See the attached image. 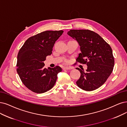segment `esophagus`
<instances>
[{"label":"esophagus","mask_w":127,"mask_h":127,"mask_svg":"<svg viewBox=\"0 0 127 127\" xmlns=\"http://www.w3.org/2000/svg\"><path fill=\"white\" fill-rule=\"evenodd\" d=\"M72 69V67H67V66L64 67L63 68V69H64V70H65V69L67 70V69Z\"/></svg>","instance_id":"obj_1"}]
</instances>
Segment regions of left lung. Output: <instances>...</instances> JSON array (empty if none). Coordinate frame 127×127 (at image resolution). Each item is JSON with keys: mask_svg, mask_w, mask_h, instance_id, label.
I'll use <instances>...</instances> for the list:
<instances>
[{"mask_svg": "<svg viewBox=\"0 0 127 127\" xmlns=\"http://www.w3.org/2000/svg\"><path fill=\"white\" fill-rule=\"evenodd\" d=\"M67 34L76 40L81 53L76 62L86 64V71L77 68L81 76L77 85L86 91H92L104 84L113 71L115 61L110 46L95 32L90 30H71Z\"/></svg>", "mask_w": 127, "mask_h": 127, "instance_id": "8db88e82", "label": "left lung"}]
</instances>
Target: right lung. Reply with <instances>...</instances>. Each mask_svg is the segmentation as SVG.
I'll list each match as a JSON object with an SVG mask.
<instances>
[{"label":"right lung","instance_id":"obj_1","mask_svg":"<svg viewBox=\"0 0 127 127\" xmlns=\"http://www.w3.org/2000/svg\"><path fill=\"white\" fill-rule=\"evenodd\" d=\"M63 30L45 31L27 39L17 56V72L23 84L33 92L43 93L52 88L62 68L44 67V61L52 54L55 41Z\"/></svg>","mask_w":127,"mask_h":127}]
</instances>
